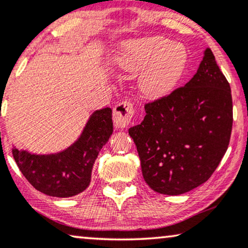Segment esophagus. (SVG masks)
I'll use <instances>...</instances> for the list:
<instances>
[{
  "label": "esophagus",
  "mask_w": 248,
  "mask_h": 248,
  "mask_svg": "<svg viewBox=\"0 0 248 248\" xmlns=\"http://www.w3.org/2000/svg\"><path fill=\"white\" fill-rule=\"evenodd\" d=\"M134 115V107L131 101H122L114 107L113 120L117 128L126 127Z\"/></svg>",
  "instance_id": "esophagus-1"
}]
</instances>
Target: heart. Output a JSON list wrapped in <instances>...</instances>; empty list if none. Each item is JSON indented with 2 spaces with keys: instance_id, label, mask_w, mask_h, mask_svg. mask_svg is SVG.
Returning a JSON list of instances; mask_svg holds the SVG:
<instances>
[{
  "instance_id": "obj_1",
  "label": "heart",
  "mask_w": 248,
  "mask_h": 248,
  "mask_svg": "<svg viewBox=\"0 0 248 248\" xmlns=\"http://www.w3.org/2000/svg\"><path fill=\"white\" fill-rule=\"evenodd\" d=\"M187 63L185 47L162 37L127 43L122 55V65L127 71L144 70L139 84L142 93L152 99L168 96L177 88Z\"/></svg>"
}]
</instances>
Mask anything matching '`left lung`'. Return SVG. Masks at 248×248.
Here are the masks:
<instances>
[{
    "label": "left lung",
    "instance_id": "1",
    "mask_svg": "<svg viewBox=\"0 0 248 248\" xmlns=\"http://www.w3.org/2000/svg\"><path fill=\"white\" fill-rule=\"evenodd\" d=\"M144 109V120L128 134L145 183L160 194L179 195L208 181L228 149L232 127V91L212 50H204L184 87Z\"/></svg>",
    "mask_w": 248,
    "mask_h": 248
}]
</instances>
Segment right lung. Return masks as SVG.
Wrapping results in <instances>:
<instances>
[{
	"label": "right lung",
	"instance_id": "add662e5",
	"mask_svg": "<svg viewBox=\"0 0 248 248\" xmlns=\"http://www.w3.org/2000/svg\"><path fill=\"white\" fill-rule=\"evenodd\" d=\"M113 133L110 108L93 111L80 138L65 150L35 155L12 149L20 171L37 191L56 198H70L90 184L91 171L100 149Z\"/></svg>",
	"mask_w": 248,
	"mask_h": 248
}]
</instances>
